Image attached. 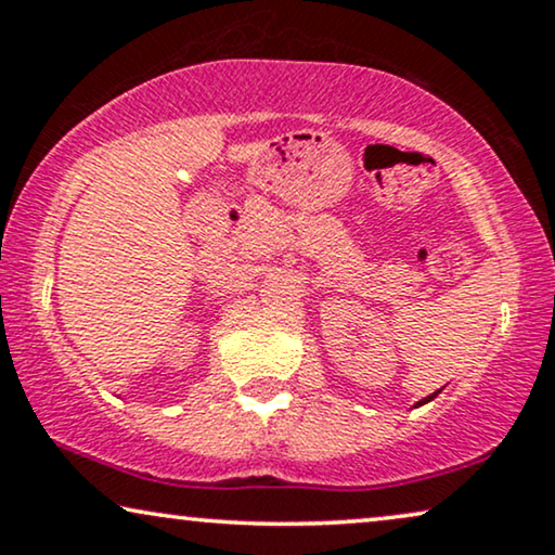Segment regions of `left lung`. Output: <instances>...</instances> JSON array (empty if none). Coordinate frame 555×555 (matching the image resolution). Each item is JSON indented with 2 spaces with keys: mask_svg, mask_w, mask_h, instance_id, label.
Wrapping results in <instances>:
<instances>
[{
  "mask_svg": "<svg viewBox=\"0 0 555 555\" xmlns=\"http://www.w3.org/2000/svg\"><path fill=\"white\" fill-rule=\"evenodd\" d=\"M439 391H442V389H439ZM439 391H435V393H431V397H427V399H422V401H416V406H422V404H427V401H431V399H435L437 397V393Z\"/></svg>",
  "mask_w": 555,
  "mask_h": 555,
  "instance_id": "8db88e82",
  "label": "left lung"
}]
</instances>
